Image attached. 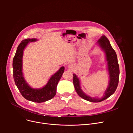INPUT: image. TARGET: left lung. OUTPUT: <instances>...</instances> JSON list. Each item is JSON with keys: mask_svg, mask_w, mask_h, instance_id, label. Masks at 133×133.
<instances>
[{"mask_svg": "<svg viewBox=\"0 0 133 133\" xmlns=\"http://www.w3.org/2000/svg\"><path fill=\"white\" fill-rule=\"evenodd\" d=\"M97 43L102 50L106 53V61H107V69L109 73V85L104 93L103 96L101 98L92 97L87 95L82 90L79 78L76 74H73V84L78 94L82 99L92 102H99L107 99L113 94L117 88L118 79H119V65L118 64L117 55L115 51L111 47L109 41L105 37L102 36L97 41Z\"/></svg>", "mask_w": 133, "mask_h": 133, "instance_id": "obj_1", "label": "left lung"}]
</instances>
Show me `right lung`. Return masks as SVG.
<instances>
[{
	"label": "right lung",
	"mask_w": 133,
	"mask_h": 133,
	"mask_svg": "<svg viewBox=\"0 0 133 133\" xmlns=\"http://www.w3.org/2000/svg\"><path fill=\"white\" fill-rule=\"evenodd\" d=\"M38 40L35 38L26 39L22 41L18 46L13 59V78L16 85L22 96L27 100L34 102H43L53 98L57 93V85L64 72L65 67H61L49 79L47 84L41 88L34 89L31 87L25 80L23 71V57L25 48L30 42Z\"/></svg>",
	"instance_id": "obj_1"
}]
</instances>
